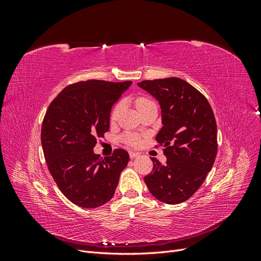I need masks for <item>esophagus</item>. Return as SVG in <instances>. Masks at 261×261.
I'll list each match as a JSON object with an SVG mask.
<instances>
[{"mask_svg":"<svg viewBox=\"0 0 261 261\" xmlns=\"http://www.w3.org/2000/svg\"><path fill=\"white\" fill-rule=\"evenodd\" d=\"M138 155H139V153H137V152L129 151V156H130V159H134V158H137Z\"/></svg>","mask_w":261,"mask_h":261,"instance_id":"1","label":"esophagus"}]
</instances>
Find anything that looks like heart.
Masks as SVG:
<instances>
[{
  "label": "heart",
  "mask_w": 261,
  "mask_h": 261,
  "mask_svg": "<svg viewBox=\"0 0 261 261\" xmlns=\"http://www.w3.org/2000/svg\"><path fill=\"white\" fill-rule=\"evenodd\" d=\"M135 103H136V107H137V110L138 111H141V110L147 108L148 106L154 103V102L149 99L147 97H138L136 100H135ZM122 102H117V103L112 108L111 110V114H110V117H111V120H114V118L117 116V114L120 113V111L122 110ZM139 140H140V136L138 135V134H135V133H126L125 135L123 136V141L124 143H126L129 146H136L139 144Z\"/></svg>",
  "instance_id": "heart-1"
}]
</instances>
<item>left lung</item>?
I'll use <instances>...</instances> for the list:
<instances>
[{"label": "left lung", "instance_id": "obj_1", "mask_svg": "<svg viewBox=\"0 0 261 261\" xmlns=\"http://www.w3.org/2000/svg\"><path fill=\"white\" fill-rule=\"evenodd\" d=\"M138 86L159 101L163 126L155 139L167 156L164 165L151 158L153 169L145 183L162 202L186 201L216 160L217 122L211 106L200 91L177 77L143 81Z\"/></svg>", "mask_w": 261, "mask_h": 261}]
</instances>
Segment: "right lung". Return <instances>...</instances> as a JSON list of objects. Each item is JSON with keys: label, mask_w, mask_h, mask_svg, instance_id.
<instances>
[{"label": "right lung", "mask_w": 261, "mask_h": 261, "mask_svg": "<svg viewBox=\"0 0 261 261\" xmlns=\"http://www.w3.org/2000/svg\"><path fill=\"white\" fill-rule=\"evenodd\" d=\"M130 84L78 82L65 87L46 110L41 127L44 159L60 191L76 206L107 203L128 163L124 149L103 159L93 147L109 130L111 108Z\"/></svg>", "instance_id": "right-lung-1"}]
</instances>
